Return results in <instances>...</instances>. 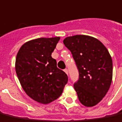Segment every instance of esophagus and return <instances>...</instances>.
Returning a JSON list of instances; mask_svg holds the SVG:
<instances>
[{
	"instance_id": "obj_1",
	"label": "esophagus",
	"mask_w": 122,
	"mask_h": 122,
	"mask_svg": "<svg viewBox=\"0 0 122 122\" xmlns=\"http://www.w3.org/2000/svg\"><path fill=\"white\" fill-rule=\"evenodd\" d=\"M64 71H65V72L66 74L68 75V69H66V68H65V70H64Z\"/></svg>"
}]
</instances>
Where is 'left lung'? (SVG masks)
I'll list each match as a JSON object with an SVG mask.
<instances>
[{"mask_svg": "<svg viewBox=\"0 0 122 122\" xmlns=\"http://www.w3.org/2000/svg\"><path fill=\"white\" fill-rule=\"evenodd\" d=\"M63 43L72 54L79 72L74 87L79 102L86 107H93L104 98L111 86V56L100 41L91 36H70Z\"/></svg>", "mask_w": 122, "mask_h": 122, "instance_id": "8db88e82", "label": "left lung"}]
</instances>
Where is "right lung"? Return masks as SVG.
Here are the masks:
<instances>
[{"instance_id": "right-lung-1", "label": "right lung", "mask_w": 122, "mask_h": 122, "mask_svg": "<svg viewBox=\"0 0 122 122\" xmlns=\"http://www.w3.org/2000/svg\"><path fill=\"white\" fill-rule=\"evenodd\" d=\"M59 37L38 38L25 43L19 50L15 70L22 89L31 99L43 104L61 95L68 76L57 67L52 53Z\"/></svg>"}]
</instances>
